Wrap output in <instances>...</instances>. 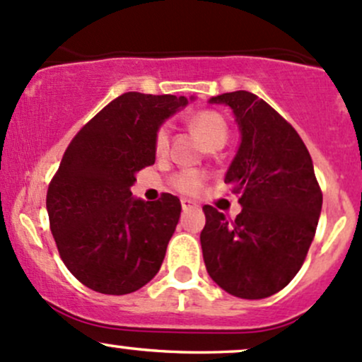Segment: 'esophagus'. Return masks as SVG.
Instances as JSON below:
<instances>
[{"instance_id":"34e87169","label":"esophagus","mask_w":362,"mask_h":362,"mask_svg":"<svg viewBox=\"0 0 362 362\" xmlns=\"http://www.w3.org/2000/svg\"><path fill=\"white\" fill-rule=\"evenodd\" d=\"M180 202H182V209H184V211H190V209H196L197 208L196 202L190 201V199H182Z\"/></svg>"}]
</instances>
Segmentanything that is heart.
<instances>
[{"label": "heart", "instance_id": "1", "mask_svg": "<svg viewBox=\"0 0 362 362\" xmlns=\"http://www.w3.org/2000/svg\"><path fill=\"white\" fill-rule=\"evenodd\" d=\"M190 129L202 139L206 148L221 149L225 146L226 137H228V125L214 111H201V113L194 115L190 118ZM170 146V130L168 127H161L158 129L156 136H154V153L158 156H165ZM202 177L194 170H185V172L175 175L173 185L175 189L185 194H194L201 189Z\"/></svg>", "mask_w": 362, "mask_h": 362}]
</instances>
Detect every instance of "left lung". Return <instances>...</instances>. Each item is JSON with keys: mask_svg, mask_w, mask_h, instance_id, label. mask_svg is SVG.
Returning <instances> with one entry per match:
<instances>
[{"mask_svg": "<svg viewBox=\"0 0 362 362\" xmlns=\"http://www.w3.org/2000/svg\"><path fill=\"white\" fill-rule=\"evenodd\" d=\"M232 110L240 142L225 184L240 194L233 221L204 206L201 247L216 285L240 299H264L291 284L315 239L320 185L303 139L268 103L235 90L209 99Z\"/></svg>", "mask_w": 362, "mask_h": 362, "instance_id": "8db88e82", "label": "left lung"}]
</instances>
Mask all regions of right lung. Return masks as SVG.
<instances>
[{"label": "right lung", "instance_id": "right-lung-1", "mask_svg": "<svg viewBox=\"0 0 362 362\" xmlns=\"http://www.w3.org/2000/svg\"><path fill=\"white\" fill-rule=\"evenodd\" d=\"M189 99L125 93L105 106L66 148L47 189L51 233L63 263L90 291L123 296L160 272L182 204L132 196L136 173L156 160L154 136Z\"/></svg>", "mask_w": 362, "mask_h": 362}]
</instances>
